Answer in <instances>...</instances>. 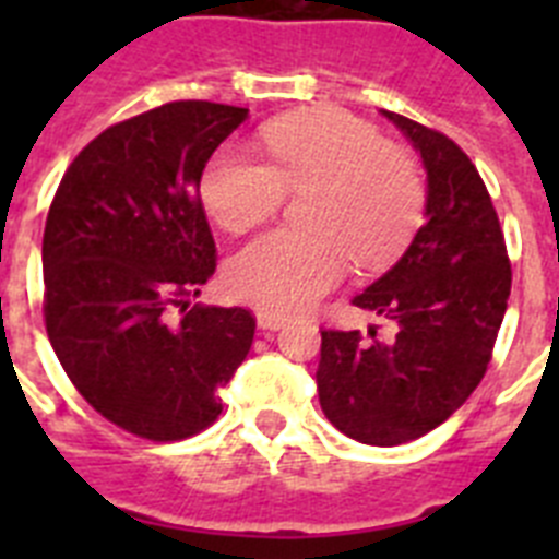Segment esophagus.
I'll return each instance as SVG.
<instances>
[{
  "label": "esophagus",
  "instance_id": "34e87169",
  "mask_svg": "<svg viewBox=\"0 0 559 559\" xmlns=\"http://www.w3.org/2000/svg\"><path fill=\"white\" fill-rule=\"evenodd\" d=\"M285 324L283 316H274V313H257V328L260 330H269V333H274V330H280Z\"/></svg>",
  "mask_w": 559,
  "mask_h": 559
}]
</instances>
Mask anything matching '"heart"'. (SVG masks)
I'll use <instances>...</instances> for the list:
<instances>
[{"label":"heart","instance_id":"heart-1","mask_svg":"<svg viewBox=\"0 0 559 559\" xmlns=\"http://www.w3.org/2000/svg\"><path fill=\"white\" fill-rule=\"evenodd\" d=\"M263 142L271 162L243 147L215 153L201 195L224 229L246 231L280 210L288 187L322 185L310 210V226L319 231H265L226 269L237 299L288 316L341 283L349 249L372 265L406 243L423 206V181L378 128L338 108L283 117L265 128Z\"/></svg>","mask_w":559,"mask_h":559}]
</instances>
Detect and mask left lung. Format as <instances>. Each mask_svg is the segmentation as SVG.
<instances>
[{
  "instance_id": "left-lung-1",
  "label": "left lung",
  "mask_w": 559,
  "mask_h": 559,
  "mask_svg": "<svg viewBox=\"0 0 559 559\" xmlns=\"http://www.w3.org/2000/svg\"><path fill=\"white\" fill-rule=\"evenodd\" d=\"M426 167V224L397 263L353 299L392 319V341L324 330L319 403L341 433L392 448L442 426L490 364L512 271L490 192L467 153L419 122L383 111Z\"/></svg>"
}]
</instances>
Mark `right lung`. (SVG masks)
<instances>
[{
    "instance_id": "obj_1",
    "label": "right lung",
    "mask_w": 559,
    "mask_h": 559,
    "mask_svg": "<svg viewBox=\"0 0 559 559\" xmlns=\"http://www.w3.org/2000/svg\"><path fill=\"white\" fill-rule=\"evenodd\" d=\"M246 117L249 108L179 100L117 122L78 153L49 206V344L88 406L153 442L218 419V392L254 338L249 310L190 308L215 274L201 176Z\"/></svg>"
}]
</instances>
